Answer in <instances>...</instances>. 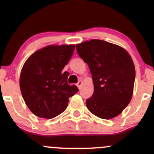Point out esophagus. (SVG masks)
<instances>
[{
    "label": "esophagus",
    "instance_id": "34e87169",
    "mask_svg": "<svg viewBox=\"0 0 154 154\" xmlns=\"http://www.w3.org/2000/svg\"><path fill=\"white\" fill-rule=\"evenodd\" d=\"M82 83H83V82H82V80H79V81L77 82V87H78V88H79V89H80V88H81Z\"/></svg>",
    "mask_w": 154,
    "mask_h": 154
}]
</instances>
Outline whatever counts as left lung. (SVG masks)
<instances>
[{
    "mask_svg": "<svg viewBox=\"0 0 154 154\" xmlns=\"http://www.w3.org/2000/svg\"><path fill=\"white\" fill-rule=\"evenodd\" d=\"M77 52L88 64L94 92L86 104L92 114L103 119L119 116L131 100L136 71L126 50L99 39L76 45Z\"/></svg>",
    "mask_w": 154,
    "mask_h": 154,
    "instance_id": "1",
    "label": "left lung"
}]
</instances>
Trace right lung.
Returning <instances> with one entry per match:
<instances>
[{
	"label": "right lung",
	"mask_w": 154,
	"mask_h": 154,
	"mask_svg": "<svg viewBox=\"0 0 154 154\" xmlns=\"http://www.w3.org/2000/svg\"><path fill=\"white\" fill-rule=\"evenodd\" d=\"M74 45H50L27 59L21 70L20 88L30 111L51 119L68 106V98L77 93L75 85L68 84L69 73L63 72L73 55Z\"/></svg>",
	"instance_id": "right-lung-1"
}]
</instances>
